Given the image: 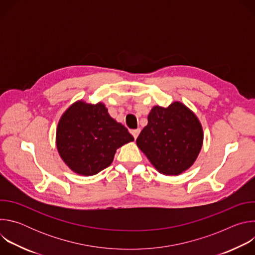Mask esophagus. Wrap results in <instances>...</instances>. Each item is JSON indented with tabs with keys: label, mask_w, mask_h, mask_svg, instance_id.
I'll list each match as a JSON object with an SVG mask.
<instances>
[{
	"label": "esophagus",
	"mask_w": 255,
	"mask_h": 255,
	"mask_svg": "<svg viewBox=\"0 0 255 255\" xmlns=\"http://www.w3.org/2000/svg\"><path fill=\"white\" fill-rule=\"evenodd\" d=\"M132 135H133V137H134V139H136L137 137H138V135H139V133H140V129H135V130H132Z\"/></svg>",
	"instance_id": "esophagus-1"
}]
</instances>
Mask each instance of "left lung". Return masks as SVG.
<instances>
[{"label":"left lung","instance_id":"1","mask_svg":"<svg viewBox=\"0 0 255 255\" xmlns=\"http://www.w3.org/2000/svg\"><path fill=\"white\" fill-rule=\"evenodd\" d=\"M148 124L136 139L137 146L158 172L178 175L196 161L203 145V128L197 116L180 102L167 108L154 106Z\"/></svg>","mask_w":255,"mask_h":255}]
</instances>
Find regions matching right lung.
Listing matches in <instances>:
<instances>
[{
	"label": "right lung",
	"instance_id": "right-lung-1",
	"mask_svg": "<svg viewBox=\"0 0 255 255\" xmlns=\"http://www.w3.org/2000/svg\"><path fill=\"white\" fill-rule=\"evenodd\" d=\"M133 140L127 128L109 115L103 103H74L61 116L56 130L60 157L72 171L86 176L108 167L116 150Z\"/></svg>",
	"mask_w": 255,
	"mask_h": 255
}]
</instances>
